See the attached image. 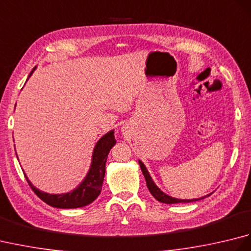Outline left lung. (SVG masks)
Masks as SVG:
<instances>
[{
	"mask_svg": "<svg viewBox=\"0 0 251 251\" xmlns=\"http://www.w3.org/2000/svg\"><path fill=\"white\" fill-rule=\"evenodd\" d=\"M139 164H140V167H141V172H142L143 176H145V178H146L147 186H148L149 191H150V193L154 196V199H156L158 201L165 202V204H177V202L196 201H199V200L205 199V197H206V196H204V197H201V199H197V200H178V199H174V197H172V196H168V195H166L165 193H163V192L159 190L157 186L155 185V183L153 182L151 176L149 175L148 170H147L145 165H143V163L141 161H139ZM207 196H210V194H208Z\"/></svg>",
	"mask_w": 251,
	"mask_h": 251,
	"instance_id": "8db88e82",
	"label": "left lung"
}]
</instances>
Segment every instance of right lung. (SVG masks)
I'll return each instance as SVG.
<instances>
[{
  "label": "right lung",
  "instance_id": "right-lung-1",
  "mask_svg": "<svg viewBox=\"0 0 251 251\" xmlns=\"http://www.w3.org/2000/svg\"><path fill=\"white\" fill-rule=\"evenodd\" d=\"M35 70L33 68L29 74V77ZM28 77V78H29ZM114 139V130H111L108 134H105L101 139L97 142L93 153L92 165L86 177L83 180V182L79 184L75 190L69 192L66 194H49L36 189L34 185L25 177L28 181L32 191L40 197V199L52 207L56 208H78L84 207L90 202H93L99 196L101 189H102L103 178L105 174V162L108 158V154L110 150L115 145Z\"/></svg>",
  "mask_w": 251,
  "mask_h": 251
}]
</instances>
